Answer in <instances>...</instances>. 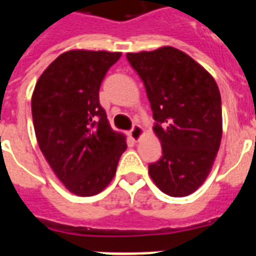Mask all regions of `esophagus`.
Returning <instances> with one entry per match:
<instances>
[{
	"instance_id": "34e87169",
	"label": "esophagus",
	"mask_w": 256,
	"mask_h": 256,
	"mask_svg": "<svg viewBox=\"0 0 256 256\" xmlns=\"http://www.w3.org/2000/svg\"><path fill=\"white\" fill-rule=\"evenodd\" d=\"M142 132H144V128H140V124H134L132 130L128 132V136H130V138L132 140H138L140 138V136H142Z\"/></svg>"
}]
</instances>
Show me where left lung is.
<instances>
[{"instance_id": "8db88e82", "label": "left lung", "mask_w": 256, "mask_h": 256, "mask_svg": "<svg viewBox=\"0 0 256 256\" xmlns=\"http://www.w3.org/2000/svg\"><path fill=\"white\" fill-rule=\"evenodd\" d=\"M126 57L144 81L162 144V156L148 164V174L164 194L186 196L204 182L219 150L218 85L198 62L171 46Z\"/></svg>"}]
</instances>
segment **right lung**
I'll list each match as a JSON object with an SVG mask.
<instances>
[{
	"label": "right lung",
	"mask_w": 256,
	"mask_h": 256,
	"mask_svg": "<svg viewBox=\"0 0 256 256\" xmlns=\"http://www.w3.org/2000/svg\"><path fill=\"white\" fill-rule=\"evenodd\" d=\"M120 58V53L70 50L48 66L34 88L32 116L40 148L76 195L104 190L128 148L100 104V84Z\"/></svg>",
	"instance_id": "right-lung-1"
}]
</instances>
